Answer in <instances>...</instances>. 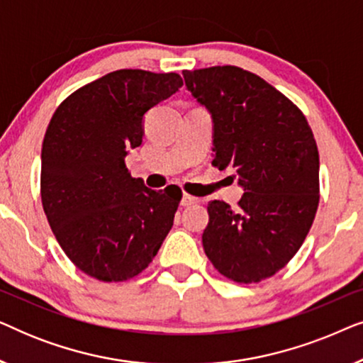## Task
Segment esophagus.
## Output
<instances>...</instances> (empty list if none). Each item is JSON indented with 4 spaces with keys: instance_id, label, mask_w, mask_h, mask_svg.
I'll return each instance as SVG.
<instances>
[{
    "instance_id": "34e87169",
    "label": "esophagus",
    "mask_w": 363,
    "mask_h": 363,
    "mask_svg": "<svg viewBox=\"0 0 363 363\" xmlns=\"http://www.w3.org/2000/svg\"><path fill=\"white\" fill-rule=\"evenodd\" d=\"M195 203H198V198L188 195V193H185L182 198V205L183 206H190V205H195Z\"/></svg>"
}]
</instances>
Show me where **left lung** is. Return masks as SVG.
<instances>
[{
	"label": "left lung",
	"instance_id": "8db88e82",
	"mask_svg": "<svg viewBox=\"0 0 363 363\" xmlns=\"http://www.w3.org/2000/svg\"><path fill=\"white\" fill-rule=\"evenodd\" d=\"M213 118V165L235 172L238 208L208 203V259L235 282L274 276L304 242L319 206V152L304 113L264 79L236 66L183 71Z\"/></svg>",
	"mask_w": 363,
	"mask_h": 363
}]
</instances>
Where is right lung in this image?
<instances>
[{
	"label": "right lung",
	"mask_w": 363,
	"mask_h": 363,
	"mask_svg": "<svg viewBox=\"0 0 363 363\" xmlns=\"http://www.w3.org/2000/svg\"><path fill=\"white\" fill-rule=\"evenodd\" d=\"M183 86L175 72H108L56 108L41 152V200L66 256L104 282L135 277L173 226L182 190L155 191L132 178L130 148L140 147L143 117Z\"/></svg>",
	"instance_id": "right-lung-1"
}]
</instances>
